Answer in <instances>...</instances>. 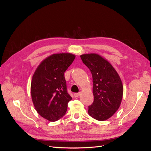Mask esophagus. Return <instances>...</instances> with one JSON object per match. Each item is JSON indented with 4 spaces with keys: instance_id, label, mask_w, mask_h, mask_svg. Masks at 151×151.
I'll list each match as a JSON object with an SVG mask.
<instances>
[{
    "instance_id": "34e87169",
    "label": "esophagus",
    "mask_w": 151,
    "mask_h": 151,
    "mask_svg": "<svg viewBox=\"0 0 151 151\" xmlns=\"http://www.w3.org/2000/svg\"><path fill=\"white\" fill-rule=\"evenodd\" d=\"M80 94H81V93H75V94H74V97H75V98L78 97V96H79Z\"/></svg>"
}]
</instances>
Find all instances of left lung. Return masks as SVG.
<instances>
[{
    "instance_id": "8db88e82",
    "label": "left lung",
    "mask_w": 151,
    "mask_h": 151,
    "mask_svg": "<svg viewBox=\"0 0 151 151\" xmlns=\"http://www.w3.org/2000/svg\"><path fill=\"white\" fill-rule=\"evenodd\" d=\"M81 58L93 76L94 101L88 107L89 115L106 120L120 106L123 93L120 77L111 63L98 54H83Z\"/></svg>"
}]
</instances>
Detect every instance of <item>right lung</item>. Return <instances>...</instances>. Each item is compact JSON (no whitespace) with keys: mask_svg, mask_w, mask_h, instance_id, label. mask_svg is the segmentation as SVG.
<instances>
[{"mask_svg":"<svg viewBox=\"0 0 151 151\" xmlns=\"http://www.w3.org/2000/svg\"><path fill=\"white\" fill-rule=\"evenodd\" d=\"M75 57L68 53L53 54L41 62L33 76L31 94L34 106L40 115L50 122L64 116L72 99L64 72Z\"/></svg>","mask_w":151,"mask_h":151,"instance_id":"right-lung-1","label":"right lung"}]
</instances>
